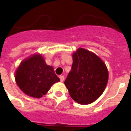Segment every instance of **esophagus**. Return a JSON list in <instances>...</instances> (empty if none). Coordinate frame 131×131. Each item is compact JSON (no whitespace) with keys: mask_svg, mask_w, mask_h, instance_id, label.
<instances>
[{"mask_svg":"<svg viewBox=\"0 0 131 131\" xmlns=\"http://www.w3.org/2000/svg\"><path fill=\"white\" fill-rule=\"evenodd\" d=\"M60 81L61 82H63L64 80V75H60Z\"/></svg>","mask_w":131,"mask_h":131,"instance_id":"obj_1","label":"esophagus"}]
</instances>
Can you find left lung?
Wrapping results in <instances>:
<instances>
[{
  "label": "left lung",
  "instance_id": "left-lung-1",
  "mask_svg": "<svg viewBox=\"0 0 131 131\" xmlns=\"http://www.w3.org/2000/svg\"><path fill=\"white\" fill-rule=\"evenodd\" d=\"M72 57V68L64 84L73 100L89 104L105 89L108 80L107 67L96 54L83 48L78 49Z\"/></svg>",
  "mask_w": 131,
  "mask_h": 131
}]
</instances>
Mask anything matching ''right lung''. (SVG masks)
Wrapping results in <instances>:
<instances>
[{"mask_svg": "<svg viewBox=\"0 0 131 131\" xmlns=\"http://www.w3.org/2000/svg\"><path fill=\"white\" fill-rule=\"evenodd\" d=\"M17 85L29 96L40 98L60 79L41 54H34L22 61L15 73Z\"/></svg>", "mask_w": 131, "mask_h": 131, "instance_id": "1", "label": "right lung"}]
</instances>
